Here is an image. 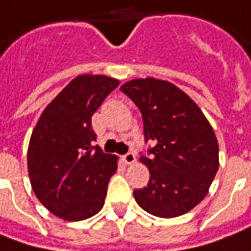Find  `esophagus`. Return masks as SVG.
<instances>
[{
	"instance_id": "esophagus-1",
	"label": "esophagus",
	"mask_w": 251,
	"mask_h": 251,
	"mask_svg": "<svg viewBox=\"0 0 251 251\" xmlns=\"http://www.w3.org/2000/svg\"><path fill=\"white\" fill-rule=\"evenodd\" d=\"M122 161L125 162L126 165H130V164H134V162H136V155H134V154L132 151L126 152L125 155L122 157Z\"/></svg>"
}]
</instances>
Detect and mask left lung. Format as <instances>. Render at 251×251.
Masks as SVG:
<instances>
[{"label":"left lung","mask_w":251,"mask_h":251,"mask_svg":"<svg viewBox=\"0 0 251 251\" xmlns=\"http://www.w3.org/2000/svg\"><path fill=\"white\" fill-rule=\"evenodd\" d=\"M121 91L142 112L146 143H154L140 157L150 180L134 190V200L161 218L186 214L208 193L220 167L210 122L185 91L165 80L134 79Z\"/></svg>","instance_id":"left-lung-1"}]
</instances>
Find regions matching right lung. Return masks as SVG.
<instances>
[{
  "mask_svg": "<svg viewBox=\"0 0 251 251\" xmlns=\"http://www.w3.org/2000/svg\"><path fill=\"white\" fill-rule=\"evenodd\" d=\"M118 84L104 75L75 77L46 107L31 133L27 168L33 192L62 220H87L104 205L118 158L94 146L91 117Z\"/></svg>",
  "mask_w": 251,
  "mask_h": 251,
  "instance_id": "1",
  "label": "right lung"
}]
</instances>
